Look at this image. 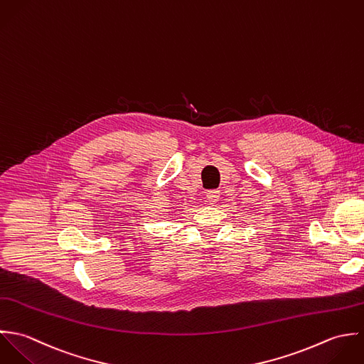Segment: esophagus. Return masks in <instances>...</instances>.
<instances>
[{
  "label": "esophagus",
  "instance_id": "1",
  "mask_svg": "<svg viewBox=\"0 0 364 364\" xmlns=\"http://www.w3.org/2000/svg\"><path fill=\"white\" fill-rule=\"evenodd\" d=\"M207 200L210 204H215L219 200V191L218 190H210L207 193Z\"/></svg>",
  "mask_w": 364,
  "mask_h": 364
}]
</instances>
